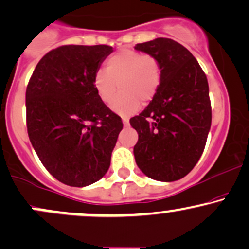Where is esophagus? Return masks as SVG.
Instances as JSON below:
<instances>
[{"instance_id":"obj_1","label":"esophagus","mask_w":249,"mask_h":249,"mask_svg":"<svg viewBox=\"0 0 249 249\" xmlns=\"http://www.w3.org/2000/svg\"><path fill=\"white\" fill-rule=\"evenodd\" d=\"M123 124H124V126H127L128 124H130V119L127 118V117H123Z\"/></svg>"}]
</instances>
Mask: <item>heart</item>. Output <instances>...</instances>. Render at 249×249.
<instances>
[{"instance_id":"obj_1","label":"heart","mask_w":249,"mask_h":249,"mask_svg":"<svg viewBox=\"0 0 249 249\" xmlns=\"http://www.w3.org/2000/svg\"><path fill=\"white\" fill-rule=\"evenodd\" d=\"M162 79L161 63L156 56L132 49H123L105 63V70H97L92 84L97 96L105 104L113 101L118 88L120 96L112 110L128 116L139 108L141 102L146 105L156 97Z\"/></svg>"}]
</instances>
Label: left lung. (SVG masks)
<instances>
[{
    "label": "left lung",
    "instance_id": "obj_1",
    "mask_svg": "<svg viewBox=\"0 0 249 249\" xmlns=\"http://www.w3.org/2000/svg\"><path fill=\"white\" fill-rule=\"evenodd\" d=\"M134 49L161 63L158 93L130 124L138 132L133 153L142 172L159 181L184 178L204 152L212 123L207 77L184 45L171 38L139 43Z\"/></svg>",
    "mask_w": 249,
    "mask_h": 249
}]
</instances>
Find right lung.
<instances>
[{
  "instance_id": "add662e5",
  "label": "right lung",
  "mask_w": 249,
  "mask_h": 249,
  "mask_svg": "<svg viewBox=\"0 0 249 249\" xmlns=\"http://www.w3.org/2000/svg\"><path fill=\"white\" fill-rule=\"evenodd\" d=\"M110 45H62L45 53L25 91L27 130L43 166L65 185L98 181L110 167L122 118L97 96L92 78Z\"/></svg>"
}]
</instances>
